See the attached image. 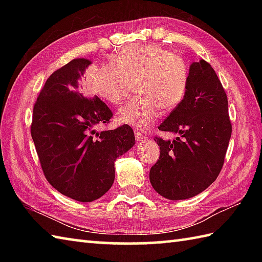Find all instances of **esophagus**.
<instances>
[{
  "label": "esophagus",
  "mask_w": 262,
  "mask_h": 262,
  "mask_svg": "<svg viewBox=\"0 0 262 262\" xmlns=\"http://www.w3.org/2000/svg\"><path fill=\"white\" fill-rule=\"evenodd\" d=\"M135 138H136L137 143H142L144 141H146L147 137L144 134H142V133H140V132H135Z\"/></svg>",
  "instance_id": "34e87169"
}]
</instances>
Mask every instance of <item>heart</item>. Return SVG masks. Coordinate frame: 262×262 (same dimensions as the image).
Masks as SVG:
<instances>
[{
	"label": "heart",
	"mask_w": 262,
	"mask_h": 262,
	"mask_svg": "<svg viewBox=\"0 0 262 262\" xmlns=\"http://www.w3.org/2000/svg\"><path fill=\"white\" fill-rule=\"evenodd\" d=\"M188 79L182 57L154 43H134L121 49L115 64L97 70L92 89L104 101L117 105L129 98L137 85L138 97L119 109L117 119L146 130L158 118L160 108L171 110L182 101Z\"/></svg>",
	"instance_id": "heart-1"
}]
</instances>
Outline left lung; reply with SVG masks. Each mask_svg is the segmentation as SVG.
<instances>
[{"label":"left lung","instance_id":"left-lung-1","mask_svg":"<svg viewBox=\"0 0 262 262\" xmlns=\"http://www.w3.org/2000/svg\"><path fill=\"white\" fill-rule=\"evenodd\" d=\"M159 129L181 138H154L161 151L149 171L154 190L166 199L182 200L208 188L223 168L232 125L223 85L206 60L190 65L186 96Z\"/></svg>","mask_w":262,"mask_h":262}]
</instances>
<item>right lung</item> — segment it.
Listing matches in <instances>:
<instances>
[{
  "mask_svg": "<svg viewBox=\"0 0 262 262\" xmlns=\"http://www.w3.org/2000/svg\"><path fill=\"white\" fill-rule=\"evenodd\" d=\"M91 64L75 58L48 77L33 107L31 136L47 181L72 199L93 202L115 180V161L135 144L128 125L97 132L113 113L86 97L82 77Z\"/></svg>",
  "mask_w": 262,
  "mask_h": 262,
  "instance_id": "obj_1",
  "label": "right lung"
}]
</instances>
